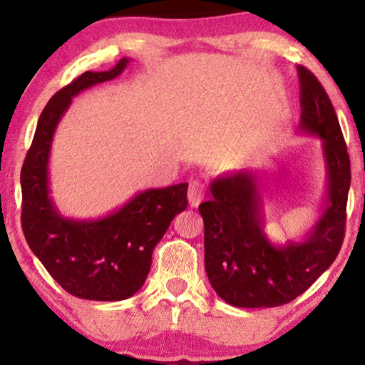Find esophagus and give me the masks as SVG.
<instances>
[{
  "mask_svg": "<svg viewBox=\"0 0 365 365\" xmlns=\"http://www.w3.org/2000/svg\"><path fill=\"white\" fill-rule=\"evenodd\" d=\"M204 186L199 181H192L187 189V202L191 207H197L204 199Z\"/></svg>",
  "mask_w": 365,
  "mask_h": 365,
  "instance_id": "34e87169",
  "label": "esophagus"
}]
</instances>
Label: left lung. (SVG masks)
Returning a JSON list of instances; mask_svg holds the SVG:
<instances>
[{
  "label": "left lung",
  "instance_id": "8db88e82",
  "mask_svg": "<svg viewBox=\"0 0 365 365\" xmlns=\"http://www.w3.org/2000/svg\"><path fill=\"white\" fill-rule=\"evenodd\" d=\"M297 131L321 139L326 168V191L312 227L286 242L269 239L264 231V169H239L214 178L211 199L199 206L209 282L234 307H277L294 301L331 267L344 241L351 187L347 148L322 84L304 66H297Z\"/></svg>",
  "mask_w": 365,
  "mask_h": 365
}]
</instances>
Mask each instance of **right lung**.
<instances>
[{
  "mask_svg": "<svg viewBox=\"0 0 365 365\" xmlns=\"http://www.w3.org/2000/svg\"><path fill=\"white\" fill-rule=\"evenodd\" d=\"M123 58L109 71H86L49 99L38 119L21 169V224L26 242L64 291L88 301H123L146 281L154 246L176 214L187 206V182L136 192L106 216L66 217L49 187V156L54 133L73 98L111 81L129 66Z\"/></svg>",
  "mask_w": 365,
  "mask_h": 365,
  "instance_id": "right-lung-1",
  "label": "right lung"
}]
</instances>
